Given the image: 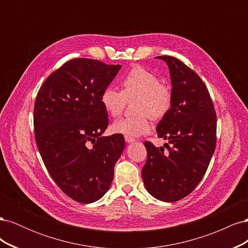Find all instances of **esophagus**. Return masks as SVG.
Returning <instances> with one entry per match:
<instances>
[{
  "label": "esophagus",
  "instance_id": "obj_1",
  "mask_svg": "<svg viewBox=\"0 0 248 248\" xmlns=\"http://www.w3.org/2000/svg\"><path fill=\"white\" fill-rule=\"evenodd\" d=\"M125 141L128 142V144H130V142H133L136 141V140H134L133 138H129V137H125Z\"/></svg>",
  "mask_w": 248,
  "mask_h": 248
}]
</instances>
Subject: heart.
<instances>
[{
    "mask_svg": "<svg viewBox=\"0 0 248 248\" xmlns=\"http://www.w3.org/2000/svg\"><path fill=\"white\" fill-rule=\"evenodd\" d=\"M122 91L108 87L100 95V103L110 117L121 114L126 100L138 98L136 112L139 115L119 119L111 124L110 131L115 134L137 138L149 132V116L159 120L166 116L171 106L169 88L160 84L154 73L140 66H136L121 80Z\"/></svg>",
    "mask_w": 248,
    "mask_h": 248,
    "instance_id": "1",
    "label": "heart"
}]
</instances>
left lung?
Listing matches in <instances>:
<instances>
[{
    "instance_id": "obj_1",
    "label": "left lung",
    "mask_w": 248,
    "mask_h": 248,
    "mask_svg": "<svg viewBox=\"0 0 248 248\" xmlns=\"http://www.w3.org/2000/svg\"><path fill=\"white\" fill-rule=\"evenodd\" d=\"M156 58L167 63L171 84L170 108L156 127L167 150L144 142L141 178L152 197L170 202L188 196L204 177L216 146V114L196 72L174 57Z\"/></svg>"
}]
</instances>
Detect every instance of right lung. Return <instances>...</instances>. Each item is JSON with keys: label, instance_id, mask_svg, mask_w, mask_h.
Returning a JSON list of instances; mask_svg holds the SVG:
<instances>
[{"label": "right lung", "instance_id": "obj_1", "mask_svg": "<svg viewBox=\"0 0 248 248\" xmlns=\"http://www.w3.org/2000/svg\"><path fill=\"white\" fill-rule=\"evenodd\" d=\"M121 65L73 59L44 81L34 108L35 140L51 178L81 204L101 199L114 179L124 137H101L108 125L100 95Z\"/></svg>", "mask_w": 248, "mask_h": 248}]
</instances>
